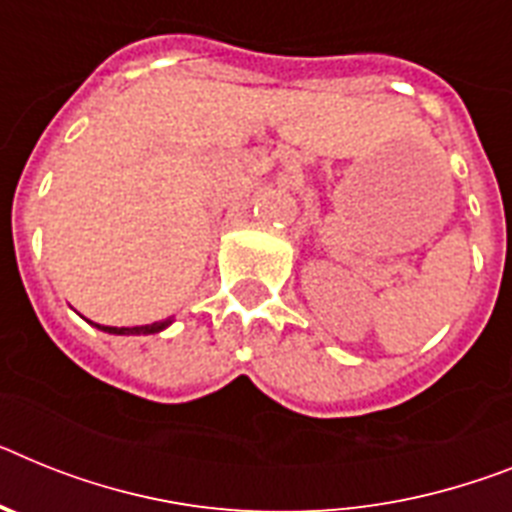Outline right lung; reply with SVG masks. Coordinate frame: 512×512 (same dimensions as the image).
I'll list each match as a JSON object with an SVG mask.
<instances>
[{
    "label": "right lung",
    "instance_id": "1",
    "mask_svg": "<svg viewBox=\"0 0 512 512\" xmlns=\"http://www.w3.org/2000/svg\"><path fill=\"white\" fill-rule=\"evenodd\" d=\"M171 322L174 320L169 317V320L150 322V325H132V328H114V325H98V322H90V325L103 330V333H111V336H153V333H161V330L169 328Z\"/></svg>",
    "mask_w": 512,
    "mask_h": 512
}]
</instances>
